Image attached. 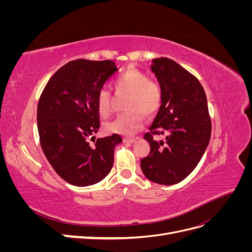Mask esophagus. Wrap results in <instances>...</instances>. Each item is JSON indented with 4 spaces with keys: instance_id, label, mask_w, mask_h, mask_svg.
Wrapping results in <instances>:
<instances>
[{
    "instance_id": "1",
    "label": "esophagus",
    "mask_w": 252,
    "mask_h": 252,
    "mask_svg": "<svg viewBox=\"0 0 252 252\" xmlns=\"http://www.w3.org/2000/svg\"><path fill=\"white\" fill-rule=\"evenodd\" d=\"M125 143H130V144H132V143H134L136 140L134 139V138H124V140H123Z\"/></svg>"
}]
</instances>
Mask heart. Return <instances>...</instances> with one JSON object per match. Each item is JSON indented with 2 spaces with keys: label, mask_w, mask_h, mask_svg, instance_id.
Wrapping results in <instances>:
<instances>
[{
  "label": "heart",
  "mask_w": 252,
  "mask_h": 252,
  "mask_svg": "<svg viewBox=\"0 0 252 252\" xmlns=\"http://www.w3.org/2000/svg\"><path fill=\"white\" fill-rule=\"evenodd\" d=\"M119 91L129 94L126 104L127 112L121 113L108 123L105 129L108 132L119 134H132L142 127L143 116H154L161 108L163 102V90L156 81L149 80L148 75L134 68L122 73L114 82ZM111 94L106 88L98 90L95 98L97 113L102 118L108 117L111 111Z\"/></svg>",
  "instance_id": "1"
}]
</instances>
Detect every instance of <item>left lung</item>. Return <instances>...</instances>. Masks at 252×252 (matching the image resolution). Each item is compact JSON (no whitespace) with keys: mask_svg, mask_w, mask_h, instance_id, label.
<instances>
[{"mask_svg":"<svg viewBox=\"0 0 252 252\" xmlns=\"http://www.w3.org/2000/svg\"><path fill=\"white\" fill-rule=\"evenodd\" d=\"M163 90L161 108L144 139L150 152L141 159L148 180L173 185L186 179L201 161L211 135L207 97L193 74L168 58L152 60L150 66ZM164 134L166 141H156Z\"/></svg>","mask_w":252,"mask_h":252,"instance_id":"left-lung-1","label":"left lung"}]
</instances>
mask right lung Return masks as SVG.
Wrapping results in <instances>:
<instances>
[{
    "label": "right lung",
    "mask_w": 252,
    "mask_h": 252,
    "mask_svg": "<svg viewBox=\"0 0 252 252\" xmlns=\"http://www.w3.org/2000/svg\"><path fill=\"white\" fill-rule=\"evenodd\" d=\"M117 70L109 60L70 61L52 75L40 96L41 147L52 168L71 185L101 182L112 168L114 148L123 142L114 133L97 139L94 146L88 143L100 128L96 94Z\"/></svg>",
    "instance_id": "add662e5"
}]
</instances>
